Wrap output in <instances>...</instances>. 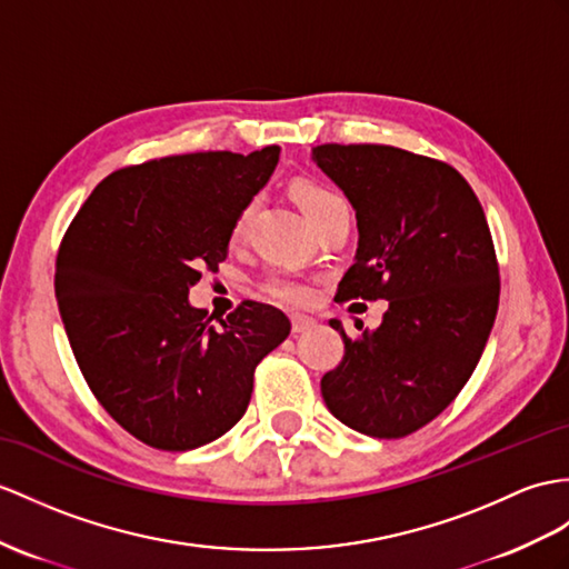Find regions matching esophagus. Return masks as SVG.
I'll list each match as a JSON object with an SVG mask.
<instances>
[{
    "label": "esophagus",
    "instance_id": "esophagus-1",
    "mask_svg": "<svg viewBox=\"0 0 569 569\" xmlns=\"http://www.w3.org/2000/svg\"><path fill=\"white\" fill-rule=\"evenodd\" d=\"M316 326V321L311 316H301V313H295L292 316V330L295 332H307V330H311Z\"/></svg>",
    "mask_w": 569,
    "mask_h": 569
}]
</instances>
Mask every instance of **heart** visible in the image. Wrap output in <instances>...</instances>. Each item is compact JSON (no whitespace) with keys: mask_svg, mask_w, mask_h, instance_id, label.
Masks as SVG:
<instances>
[{"mask_svg":"<svg viewBox=\"0 0 569 569\" xmlns=\"http://www.w3.org/2000/svg\"><path fill=\"white\" fill-rule=\"evenodd\" d=\"M295 198L301 207V212L307 214V219H311L313 214H318L321 210H326L328 204H336L342 202V198L338 196L336 190H330L321 183H313V180H299L292 188ZM253 214V202L243 204V210L233 219V227H231V239L237 241L243 237L248 219ZM262 289H266V295L272 297L274 301H282V303H307L311 299V289L309 284L301 280L297 274H289V272H274L270 274L266 282H262Z\"/></svg>","mask_w":569,"mask_h":569,"instance_id":"b5f03b06","label":"heart"}]
</instances>
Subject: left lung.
Listing matches in <instances>:
<instances>
[{
    "mask_svg": "<svg viewBox=\"0 0 569 569\" xmlns=\"http://www.w3.org/2000/svg\"><path fill=\"white\" fill-rule=\"evenodd\" d=\"M316 161L357 217L340 301H389L377 330L345 342L321 379L328 410L357 432L400 439L459 396L490 338L500 268L488 219L449 163L386 144H321Z\"/></svg>",
    "mask_w": 569,
    "mask_h": 569,
    "instance_id": "1",
    "label": "left lung"
}]
</instances>
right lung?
Segmentation results:
<instances>
[{"label":"right lung","instance_id":"1","mask_svg":"<svg viewBox=\"0 0 569 569\" xmlns=\"http://www.w3.org/2000/svg\"><path fill=\"white\" fill-rule=\"evenodd\" d=\"M277 161L272 144L128 166L93 188L64 233L54 297L77 365L110 418L149 447L188 451L229 432L258 362L292 330L260 301H241L219 328L188 301Z\"/></svg>","mask_w":569,"mask_h":569}]
</instances>
